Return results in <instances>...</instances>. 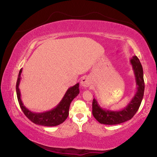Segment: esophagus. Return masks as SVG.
I'll list each match as a JSON object with an SVG mask.
<instances>
[{"mask_svg":"<svg viewBox=\"0 0 157 157\" xmlns=\"http://www.w3.org/2000/svg\"><path fill=\"white\" fill-rule=\"evenodd\" d=\"M80 84L84 88H87V87L90 86V85L91 84V79L88 77H84L83 78L81 79Z\"/></svg>","mask_w":157,"mask_h":157,"instance_id":"obj_1","label":"esophagus"}]
</instances>
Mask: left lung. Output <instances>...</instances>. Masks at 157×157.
I'll return each instance as SVG.
<instances>
[{
  "mask_svg": "<svg viewBox=\"0 0 157 157\" xmlns=\"http://www.w3.org/2000/svg\"><path fill=\"white\" fill-rule=\"evenodd\" d=\"M130 63L134 71L137 87L134 95L126 107H124L121 110L112 111L101 107L95 98L93 100V115L101 124H118L129 121L132 118L134 114L137 112L141 104L145 89L143 67L139 58L136 56L132 57L130 59Z\"/></svg>",
  "mask_w": 157,
  "mask_h": 157,
  "instance_id": "8db88e82",
  "label": "left lung"
}]
</instances>
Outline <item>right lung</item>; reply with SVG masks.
Returning <instances> with one entry per match:
<instances>
[{
  "label": "right lung",
  "instance_id": "right-lung-1",
  "mask_svg": "<svg viewBox=\"0 0 157 157\" xmlns=\"http://www.w3.org/2000/svg\"><path fill=\"white\" fill-rule=\"evenodd\" d=\"M21 73H22V68L21 69L18 73L16 90H17L18 103L26 117L34 124L42 126H57L63 123L68 116L69 107L71 102L79 94V83H77L75 85L68 89L62 100L55 108L49 111H44V112L36 113L26 108L21 100V91L19 89Z\"/></svg>",
  "mask_w": 157,
  "mask_h": 157
}]
</instances>
